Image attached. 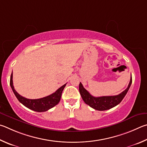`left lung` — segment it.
<instances>
[{
    "mask_svg": "<svg viewBox=\"0 0 147 147\" xmlns=\"http://www.w3.org/2000/svg\"><path fill=\"white\" fill-rule=\"evenodd\" d=\"M132 76L130 78V83L127 89L122 92L117 96H101V97H94L84 88L81 83H79V92L83 99L84 102L86 105H89L92 109L95 110L103 111V110H109L112 108L119 105L124 98L126 94L129 90L131 84H132Z\"/></svg>",
    "mask_w": 147,
    "mask_h": 147,
    "instance_id": "obj_1",
    "label": "left lung"
}]
</instances>
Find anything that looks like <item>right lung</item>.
Masks as SVG:
<instances>
[{
	"label": "right lung",
	"instance_id": "1",
	"mask_svg": "<svg viewBox=\"0 0 147 147\" xmlns=\"http://www.w3.org/2000/svg\"><path fill=\"white\" fill-rule=\"evenodd\" d=\"M9 84L15 96H16L19 102H21L23 105H24L26 107L28 108L29 109L38 112H46L57 105L60 101L62 92H63L64 87L66 86V83L64 84L63 86L60 87L55 92H54L50 96L42 97V98L40 99H30L21 96L15 90L13 84V74H11V78H10Z\"/></svg>",
	"mask_w": 147,
	"mask_h": 147
}]
</instances>
